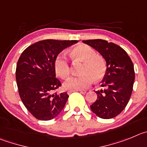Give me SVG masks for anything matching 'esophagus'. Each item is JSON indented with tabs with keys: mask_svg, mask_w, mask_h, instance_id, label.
I'll return each mask as SVG.
<instances>
[{
	"mask_svg": "<svg viewBox=\"0 0 147 147\" xmlns=\"http://www.w3.org/2000/svg\"><path fill=\"white\" fill-rule=\"evenodd\" d=\"M83 90H69L68 92H67V93H68V94H70L71 93H72V92H82Z\"/></svg>",
	"mask_w": 147,
	"mask_h": 147,
	"instance_id": "esophagus-1",
	"label": "esophagus"
}]
</instances>
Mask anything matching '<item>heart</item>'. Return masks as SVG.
Returning <instances> with one entry per match:
<instances>
[{"mask_svg":"<svg viewBox=\"0 0 147 147\" xmlns=\"http://www.w3.org/2000/svg\"><path fill=\"white\" fill-rule=\"evenodd\" d=\"M72 55L75 60L81 61L83 64L80 68L81 75L72 77L65 83L66 88L71 90H83L92 85L94 80H100L105 76L107 64L105 59L97 55L92 47L86 45H80L74 47ZM54 67L56 74L62 79L68 78L71 68L64 53H60L55 58Z\"/></svg>","mask_w":147,"mask_h":147,"instance_id":"b5f03b06","label":"heart"}]
</instances>
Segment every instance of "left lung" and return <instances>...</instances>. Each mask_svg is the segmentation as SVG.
Masks as SVG:
<instances>
[{
	"label": "left lung",
	"instance_id": "left-lung-1",
	"mask_svg": "<svg viewBox=\"0 0 147 147\" xmlns=\"http://www.w3.org/2000/svg\"><path fill=\"white\" fill-rule=\"evenodd\" d=\"M83 42L98 51L107 64L106 73L101 82L104 89L95 91L97 99L90 108L102 119L116 117L125 109L131 96L135 80L133 62L126 51L113 42L103 39Z\"/></svg>",
	"mask_w": 147,
	"mask_h": 147
}]
</instances>
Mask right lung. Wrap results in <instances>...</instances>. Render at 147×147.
Here are the masks:
<instances>
[{
	"instance_id": "1",
	"label": "right lung",
	"mask_w": 147,
	"mask_h": 147,
	"mask_svg": "<svg viewBox=\"0 0 147 147\" xmlns=\"http://www.w3.org/2000/svg\"><path fill=\"white\" fill-rule=\"evenodd\" d=\"M77 40L45 39L22 53L16 67V80L22 103L36 119L48 121L61 113L68 100L67 92H55L61 83L55 78L54 61L64 49Z\"/></svg>"
}]
</instances>
